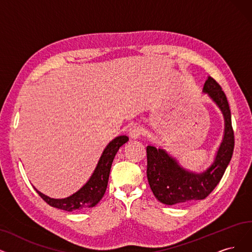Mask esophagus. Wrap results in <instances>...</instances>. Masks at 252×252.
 Segmentation results:
<instances>
[{"label": "esophagus", "instance_id": "34e87169", "mask_svg": "<svg viewBox=\"0 0 252 252\" xmlns=\"http://www.w3.org/2000/svg\"><path fill=\"white\" fill-rule=\"evenodd\" d=\"M140 134H142V128L138 125H133L129 129V136L131 138H138Z\"/></svg>", "mask_w": 252, "mask_h": 252}]
</instances>
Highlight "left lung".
<instances>
[{
	"mask_svg": "<svg viewBox=\"0 0 252 252\" xmlns=\"http://www.w3.org/2000/svg\"><path fill=\"white\" fill-rule=\"evenodd\" d=\"M203 92L213 100L224 118V135L214 162L204 173L189 172L163 149L147 147V177L155 197L165 205L206 198L220 182L233 156L235 147L230 109L226 96L216 80L208 76Z\"/></svg>",
	"mask_w": 252,
	"mask_h": 252,
	"instance_id": "8db88e82",
	"label": "left lung"
}]
</instances>
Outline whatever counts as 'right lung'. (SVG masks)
<instances>
[{"instance_id":"right-lung-1","label":"right lung","mask_w":252,"mask_h":252,"mask_svg":"<svg viewBox=\"0 0 252 252\" xmlns=\"http://www.w3.org/2000/svg\"><path fill=\"white\" fill-rule=\"evenodd\" d=\"M128 140L129 138L126 135H120L113 139L104 149L91 178L72 195L65 198H52L41 193L34 187L35 190L49 206L68 211V212L82 211L96 206L105 193L114 158L120 147H122Z\"/></svg>"}]
</instances>
